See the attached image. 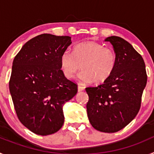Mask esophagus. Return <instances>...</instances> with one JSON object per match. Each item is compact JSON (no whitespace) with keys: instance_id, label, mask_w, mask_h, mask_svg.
Wrapping results in <instances>:
<instances>
[{"instance_id":"34e87169","label":"esophagus","mask_w":154,"mask_h":154,"mask_svg":"<svg viewBox=\"0 0 154 154\" xmlns=\"http://www.w3.org/2000/svg\"><path fill=\"white\" fill-rule=\"evenodd\" d=\"M83 90H84V87L82 86V85H81L79 84L78 85V92H82V91H83Z\"/></svg>"}]
</instances>
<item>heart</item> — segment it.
Segmentation results:
<instances>
[{"label":"heart","instance_id":"obj_1","mask_svg":"<svg viewBox=\"0 0 154 154\" xmlns=\"http://www.w3.org/2000/svg\"><path fill=\"white\" fill-rule=\"evenodd\" d=\"M77 78L82 83L94 81L99 83L112 75L116 64V55L111 48L95 42H86L76 45L73 53L66 49L62 53L60 65L62 72L68 79L74 77L80 67Z\"/></svg>","mask_w":154,"mask_h":154}]
</instances>
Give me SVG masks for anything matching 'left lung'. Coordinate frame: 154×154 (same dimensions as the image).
Instances as JSON below:
<instances>
[{"instance_id":"8db88e82","label":"left lung","mask_w":154,"mask_h":154,"mask_svg":"<svg viewBox=\"0 0 154 154\" xmlns=\"http://www.w3.org/2000/svg\"><path fill=\"white\" fill-rule=\"evenodd\" d=\"M113 47L116 64L109 78L96 87L85 89L89 95L87 115L91 125L104 133H115L136 117L147 81L145 63L133 46L120 37L105 39Z\"/></svg>"}]
</instances>
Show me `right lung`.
<instances>
[{
  "label": "right lung",
  "instance_id": "add662e5",
  "mask_svg": "<svg viewBox=\"0 0 154 154\" xmlns=\"http://www.w3.org/2000/svg\"><path fill=\"white\" fill-rule=\"evenodd\" d=\"M69 36L38 35L22 46L12 64L9 89L21 123L38 135L56 133L64 123L62 107L77 93V85L61 70Z\"/></svg>",
  "mask_w": 154,
  "mask_h": 154
}]
</instances>
